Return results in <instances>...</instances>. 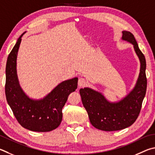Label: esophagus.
<instances>
[{
	"mask_svg": "<svg viewBox=\"0 0 155 155\" xmlns=\"http://www.w3.org/2000/svg\"><path fill=\"white\" fill-rule=\"evenodd\" d=\"M87 85V82L85 78H80L78 81V85L79 87H83Z\"/></svg>",
	"mask_w": 155,
	"mask_h": 155,
	"instance_id": "esophagus-1",
	"label": "esophagus"
}]
</instances>
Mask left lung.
I'll return each instance as SVG.
<instances>
[{
	"instance_id": "left-lung-1",
	"label": "left lung",
	"mask_w": 155,
	"mask_h": 155,
	"mask_svg": "<svg viewBox=\"0 0 155 155\" xmlns=\"http://www.w3.org/2000/svg\"><path fill=\"white\" fill-rule=\"evenodd\" d=\"M122 33V40L133 45L140 62L139 76L133 89L125 97L115 102H110L102 93L89 87L79 90L83 104L91 125L102 131H118L131 126L138 117L146 95L147 80L145 57L139 49L134 36L128 31H123Z\"/></svg>"
}]
</instances>
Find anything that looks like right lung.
Instances as JSON below:
<instances>
[{
  "instance_id": "add662e5",
  "label": "right lung",
  "mask_w": 155,
  "mask_h": 155,
  "mask_svg": "<svg viewBox=\"0 0 155 155\" xmlns=\"http://www.w3.org/2000/svg\"><path fill=\"white\" fill-rule=\"evenodd\" d=\"M24 32L18 39L8 56L6 64L5 94L7 102L19 124L28 130L51 131L62 120V108L68 97L77 88L78 78L59 83L43 98L32 99L25 94L17 74V56Z\"/></svg>"
}]
</instances>
